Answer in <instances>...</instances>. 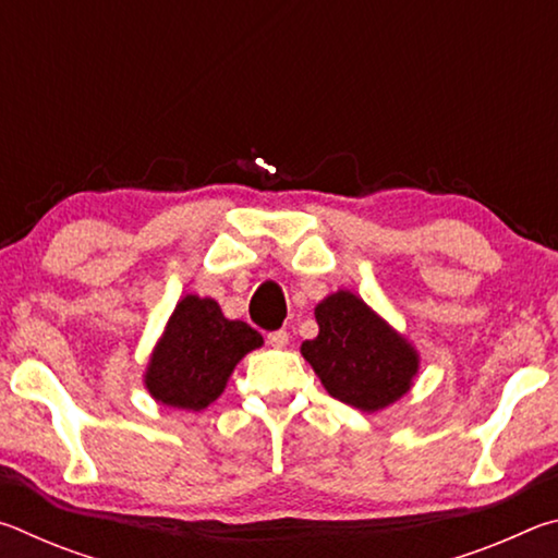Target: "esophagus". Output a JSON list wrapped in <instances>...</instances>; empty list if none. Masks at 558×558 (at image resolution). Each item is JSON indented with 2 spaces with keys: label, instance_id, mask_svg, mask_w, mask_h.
<instances>
[{
  "label": "esophagus",
  "instance_id": "34e87169",
  "mask_svg": "<svg viewBox=\"0 0 558 558\" xmlns=\"http://www.w3.org/2000/svg\"><path fill=\"white\" fill-rule=\"evenodd\" d=\"M288 342H290V335L286 332V329H278V332H270L268 335V344L276 347V349L288 347Z\"/></svg>",
  "mask_w": 558,
  "mask_h": 558
}]
</instances>
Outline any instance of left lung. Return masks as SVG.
<instances>
[{
    "instance_id": "obj_1",
    "label": "left lung",
    "mask_w": 558,
    "mask_h": 558,
    "mask_svg": "<svg viewBox=\"0 0 558 558\" xmlns=\"http://www.w3.org/2000/svg\"><path fill=\"white\" fill-rule=\"evenodd\" d=\"M319 332L300 352L329 396L364 413L389 409L411 391L421 356L405 335L349 290L317 302Z\"/></svg>"
}]
</instances>
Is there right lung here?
Wrapping results in <instances>:
<instances>
[{
	"mask_svg": "<svg viewBox=\"0 0 558 558\" xmlns=\"http://www.w3.org/2000/svg\"><path fill=\"white\" fill-rule=\"evenodd\" d=\"M263 337L241 319L223 317L214 298L184 295L149 354L145 389L157 403L202 411L223 393L235 364Z\"/></svg>",
	"mask_w": 558,
	"mask_h": 558,
	"instance_id": "obj_1",
	"label": "right lung"
}]
</instances>
